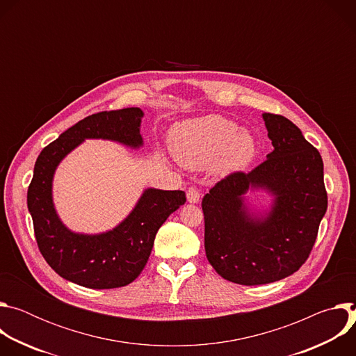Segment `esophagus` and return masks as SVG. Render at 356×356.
<instances>
[{"mask_svg":"<svg viewBox=\"0 0 356 356\" xmlns=\"http://www.w3.org/2000/svg\"><path fill=\"white\" fill-rule=\"evenodd\" d=\"M187 201L193 202V204H195V202L200 201V190L197 187L191 186L187 188Z\"/></svg>","mask_w":356,"mask_h":356,"instance_id":"1","label":"esophagus"}]
</instances>
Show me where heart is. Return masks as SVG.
<instances>
[{
    "label": "heart",
    "mask_w": 356,
    "mask_h": 356,
    "mask_svg": "<svg viewBox=\"0 0 356 356\" xmlns=\"http://www.w3.org/2000/svg\"><path fill=\"white\" fill-rule=\"evenodd\" d=\"M173 150L176 158L190 169L214 165L217 173L229 175L242 170L255 156L253 136L220 115L187 121L175 129Z\"/></svg>",
    "instance_id": "1"
}]
</instances>
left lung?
Masks as SVG:
<instances>
[{"instance_id": "1", "label": "left lung", "mask_w": 356, "mask_h": 356, "mask_svg": "<svg viewBox=\"0 0 356 356\" xmlns=\"http://www.w3.org/2000/svg\"><path fill=\"white\" fill-rule=\"evenodd\" d=\"M273 150L249 173L234 172L202 198L206 255L225 280L257 286L297 272L314 246L327 211L320 152L286 117L262 114ZM264 188L275 195L269 213H248L243 194Z\"/></svg>"}]
</instances>
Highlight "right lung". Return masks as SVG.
Wrapping results in <instances>:
<instances>
[{"mask_svg": "<svg viewBox=\"0 0 356 356\" xmlns=\"http://www.w3.org/2000/svg\"><path fill=\"white\" fill-rule=\"evenodd\" d=\"M142 117L138 107L88 115L43 147L36 159L28 187V210L42 257L66 280L90 289H115L132 283L149 259L158 229L186 202L181 190L147 188L118 227L97 235L72 232L59 220L52 200V180L60 161L91 138L142 146Z\"/></svg>", "mask_w": 356, "mask_h": 356, "instance_id": "1", "label": "right lung"}]
</instances>
